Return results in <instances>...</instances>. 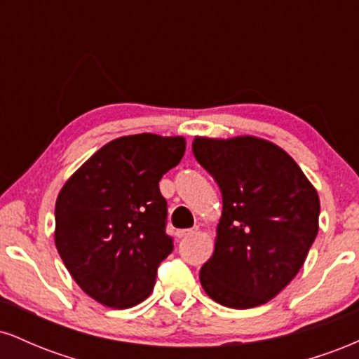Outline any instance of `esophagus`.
Masks as SVG:
<instances>
[{
  "label": "esophagus",
  "instance_id": "1",
  "mask_svg": "<svg viewBox=\"0 0 359 359\" xmlns=\"http://www.w3.org/2000/svg\"><path fill=\"white\" fill-rule=\"evenodd\" d=\"M194 233H196V228L179 229V231H177V236H179V238H187V236H191V234H194Z\"/></svg>",
  "mask_w": 359,
  "mask_h": 359
}]
</instances>
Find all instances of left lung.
Returning <instances> with one entry per match:
<instances>
[{
    "instance_id": "8db88e82",
    "label": "left lung",
    "mask_w": 359,
    "mask_h": 359,
    "mask_svg": "<svg viewBox=\"0 0 359 359\" xmlns=\"http://www.w3.org/2000/svg\"><path fill=\"white\" fill-rule=\"evenodd\" d=\"M192 151L222 196L203 288L221 306H262L302 269L319 229V196L294 158L265 140L196 138Z\"/></svg>"
}]
</instances>
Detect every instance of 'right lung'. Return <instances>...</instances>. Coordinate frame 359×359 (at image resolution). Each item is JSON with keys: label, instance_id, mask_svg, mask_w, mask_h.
Instances as JSON below:
<instances>
[{"label": "right lung", "instance_id": "right-lung-1", "mask_svg": "<svg viewBox=\"0 0 359 359\" xmlns=\"http://www.w3.org/2000/svg\"><path fill=\"white\" fill-rule=\"evenodd\" d=\"M185 140L143 133L113 140L65 182L55 203V246L86 294L133 307L154 290L174 250L163 174L179 165Z\"/></svg>", "mask_w": 359, "mask_h": 359}]
</instances>
